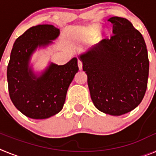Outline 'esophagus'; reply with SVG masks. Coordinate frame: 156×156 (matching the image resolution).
<instances>
[{
  "label": "esophagus",
  "instance_id": "1",
  "mask_svg": "<svg viewBox=\"0 0 156 156\" xmlns=\"http://www.w3.org/2000/svg\"><path fill=\"white\" fill-rule=\"evenodd\" d=\"M78 66H79L80 69H82L83 62H82V61H81V60H78Z\"/></svg>",
  "mask_w": 156,
  "mask_h": 156
}]
</instances>
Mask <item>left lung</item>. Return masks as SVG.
<instances>
[{
	"label": "left lung",
	"instance_id": "obj_1",
	"mask_svg": "<svg viewBox=\"0 0 156 156\" xmlns=\"http://www.w3.org/2000/svg\"><path fill=\"white\" fill-rule=\"evenodd\" d=\"M112 35L80 56L95 107L104 113L121 115L134 109L148 86L149 60L140 32L125 18L108 20Z\"/></svg>",
	"mask_w": 156,
	"mask_h": 156
}]
</instances>
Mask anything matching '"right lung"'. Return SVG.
I'll return each mask as SVG.
<instances>
[{
  "label": "right lung",
  "instance_id": "right-lung-1",
  "mask_svg": "<svg viewBox=\"0 0 156 156\" xmlns=\"http://www.w3.org/2000/svg\"><path fill=\"white\" fill-rule=\"evenodd\" d=\"M58 35L52 25H38L14 43L7 69L9 96L16 108L31 119H47L62 109L69 86L79 70L76 58L63 66L51 63L40 77L29 68L36 48L49 44Z\"/></svg>",
  "mask_w": 156,
  "mask_h": 156
}]
</instances>
